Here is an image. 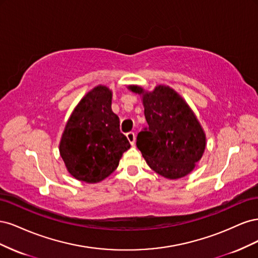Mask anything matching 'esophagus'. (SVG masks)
Segmentation results:
<instances>
[{
    "mask_svg": "<svg viewBox=\"0 0 258 258\" xmlns=\"http://www.w3.org/2000/svg\"><path fill=\"white\" fill-rule=\"evenodd\" d=\"M127 139H128V141L130 142L131 145H135V143H136V135H135V132H128V134H127Z\"/></svg>",
    "mask_w": 258,
    "mask_h": 258,
    "instance_id": "34e87169",
    "label": "esophagus"
}]
</instances>
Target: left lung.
<instances>
[{
	"instance_id": "8db88e82",
	"label": "left lung",
	"mask_w": 258,
	"mask_h": 258,
	"mask_svg": "<svg viewBox=\"0 0 258 258\" xmlns=\"http://www.w3.org/2000/svg\"><path fill=\"white\" fill-rule=\"evenodd\" d=\"M142 96L148 128L140 132L137 146L152 170L176 179L189 174L207 145V138L196 115L178 93L166 85L146 91L137 85L128 87Z\"/></svg>"
}]
</instances>
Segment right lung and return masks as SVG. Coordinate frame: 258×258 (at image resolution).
I'll use <instances>...</instances> for the list:
<instances>
[{
	"label": "right lung",
	"instance_id": "1",
	"mask_svg": "<svg viewBox=\"0 0 258 258\" xmlns=\"http://www.w3.org/2000/svg\"><path fill=\"white\" fill-rule=\"evenodd\" d=\"M112 90L98 85L75 106L62 134L59 152L68 172L85 183L111 175L130 148L112 111Z\"/></svg>",
	"mask_w": 258,
	"mask_h": 258
}]
</instances>
